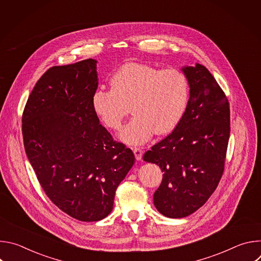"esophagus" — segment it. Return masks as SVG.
<instances>
[{"mask_svg":"<svg viewBox=\"0 0 261 261\" xmlns=\"http://www.w3.org/2000/svg\"><path fill=\"white\" fill-rule=\"evenodd\" d=\"M133 150V153H134V155H135V158H136V160H141V158H142V150L140 147H133L132 148Z\"/></svg>","mask_w":261,"mask_h":261,"instance_id":"34e87169","label":"esophagus"}]
</instances>
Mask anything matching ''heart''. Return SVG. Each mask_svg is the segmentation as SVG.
Masks as SVG:
<instances>
[{"mask_svg":"<svg viewBox=\"0 0 261 261\" xmlns=\"http://www.w3.org/2000/svg\"><path fill=\"white\" fill-rule=\"evenodd\" d=\"M188 102L189 83L181 71L138 63L119 68L110 80V89H98L92 98L96 115L114 130L121 128L131 107L134 117L119 134L129 145L146 142L155 132L162 135L172 131Z\"/></svg>","mask_w":261,"mask_h":261,"instance_id":"heart-1","label":"heart"}]
</instances>
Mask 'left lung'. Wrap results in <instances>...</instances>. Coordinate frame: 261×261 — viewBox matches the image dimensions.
<instances>
[{
    "label": "left lung",
    "instance_id": "obj_1",
    "mask_svg": "<svg viewBox=\"0 0 261 261\" xmlns=\"http://www.w3.org/2000/svg\"><path fill=\"white\" fill-rule=\"evenodd\" d=\"M181 70L190 87L188 106L174 130L143 155L163 172L154 204L168 218L193 214L214 193L230 134L229 103L210 71L200 64Z\"/></svg>",
    "mask_w": 261,
    "mask_h": 261
}]
</instances>
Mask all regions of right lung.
Here are the masks:
<instances>
[{
    "mask_svg": "<svg viewBox=\"0 0 261 261\" xmlns=\"http://www.w3.org/2000/svg\"><path fill=\"white\" fill-rule=\"evenodd\" d=\"M97 61L49 68L35 85L22 114L28 159L47 197L84 222L113 211L116 190L134 164L93 109Z\"/></svg>",
    "mask_w": 261,
    "mask_h": 261,
    "instance_id": "right-lung-1",
    "label": "right lung"
}]
</instances>
